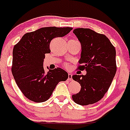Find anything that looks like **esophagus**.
Instances as JSON below:
<instances>
[{
  "label": "esophagus",
  "mask_w": 130,
  "mask_h": 130,
  "mask_svg": "<svg viewBox=\"0 0 130 130\" xmlns=\"http://www.w3.org/2000/svg\"><path fill=\"white\" fill-rule=\"evenodd\" d=\"M69 81H72V73H69L68 74V79Z\"/></svg>",
  "instance_id": "obj_1"
}]
</instances>
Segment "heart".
<instances>
[{
	"label": "heart",
	"instance_id": "b5f03b06",
	"mask_svg": "<svg viewBox=\"0 0 130 130\" xmlns=\"http://www.w3.org/2000/svg\"><path fill=\"white\" fill-rule=\"evenodd\" d=\"M64 66L66 68H68L69 67V65L68 64H64Z\"/></svg>",
	"mask_w": 130,
	"mask_h": 130
}]
</instances>
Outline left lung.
Returning a JSON list of instances; mask_svg holds the SVG:
<instances>
[{
  "mask_svg": "<svg viewBox=\"0 0 130 130\" xmlns=\"http://www.w3.org/2000/svg\"><path fill=\"white\" fill-rule=\"evenodd\" d=\"M73 32L81 45V65L77 69L85 70L87 73L72 76L81 87L72 99L81 105L93 104L104 97L115 75V48L106 36L90 28H75Z\"/></svg>",
  "mask_w": 130,
  "mask_h": 130,
  "instance_id": "obj_1",
  "label": "left lung"
}]
</instances>
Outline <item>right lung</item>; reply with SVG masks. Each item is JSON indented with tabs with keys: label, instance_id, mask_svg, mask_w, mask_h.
Segmentation results:
<instances>
[{
	"label": "right lung",
	"instance_id": "right-lung-1",
	"mask_svg": "<svg viewBox=\"0 0 130 130\" xmlns=\"http://www.w3.org/2000/svg\"><path fill=\"white\" fill-rule=\"evenodd\" d=\"M71 27H43L26 33L13 49L11 72L16 84L28 100L40 103L49 99L60 81L68 77L60 68L45 73L43 66L45 55L51 50L49 45L55 38L62 37Z\"/></svg>",
	"mask_w": 130,
	"mask_h": 130
}]
</instances>
